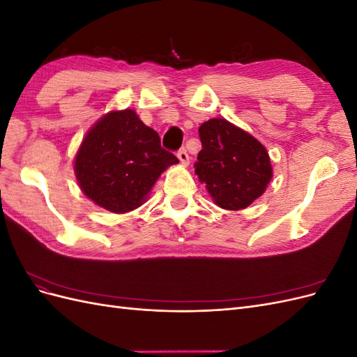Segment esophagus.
<instances>
[{"label": "esophagus", "instance_id": "1", "mask_svg": "<svg viewBox=\"0 0 357 357\" xmlns=\"http://www.w3.org/2000/svg\"><path fill=\"white\" fill-rule=\"evenodd\" d=\"M177 158L180 159V162H181L183 165H188V164H189V153L186 152L185 149L178 150V152H177Z\"/></svg>", "mask_w": 357, "mask_h": 357}]
</instances>
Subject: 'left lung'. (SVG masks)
<instances>
[{
	"label": "left lung",
	"instance_id": "obj_1",
	"mask_svg": "<svg viewBox=\"0 0 357 357\" xmlns=\"http://www.w3.org/2000/svg\"><path fill=\"white\" fill-rule=\"evenodd\" d=\"M202 143L195 172L214 202L225 210L247 208L273 178L266 149L226 119H210L199 126Z\"/></svg>",
	"mask_w": 357,
	"mask_h": 357
}]
</instances>
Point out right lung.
<instances>
[{
    "label": "right lung",
    "mask_w": 357,
    "mask_h": 357,
    "mask_svg": "<svg viewBox=\"0 0 357 357\" xmlns=\"http://www.w3.org/2000/svg\"><path fill=\"white\" fill-rule=\"evenodd\" d=\"M178 159L131 109L110 112L86 134L74 160L80 189L112 213L142 205L159 176Z\"/></svg>",
    "instance_id": "right-lung-1"
}]
</instances>
